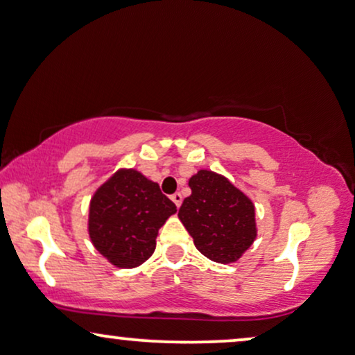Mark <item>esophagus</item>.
I'll use <instances>...</instances> for the list:
<instances>
[{"instance_id":"34e87169","label":"esophagus","mask_w":355,"mask_h":355,"mask_svg":"<svg viewBox=\"0 0 355 355\" xmlns=\"http://www.w3.org/2000/svg\"><path fill=\"white\" fill-rule=\"evenodd\" d=\"M171 200L174 202V204H176V207L179 209V207H181V204H182V196L179 194V192H176V194L171 196Z\"/></svg>"}]
</instances>
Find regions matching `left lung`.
<instances>
[{
	"label": "left lung",
	"mask_w": 355,
	"mask_h": 355,
	"mask_svg": "<svg viewBox=\"0 0 355 355\" xmlns=\"http://www.w3.org/2000/svg\"><path fill=\"white\" fill-rule=\"evenodd\" d=\"M192 194L178 217L205 257L220 264L236 262L257 236L256 210L245 192L222 174L200 169L189 179Z\"/></svg>",
	"instance_id": "left-lung-1"
}]
</instances>
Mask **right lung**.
<instances>
[{
    "mask_svg": "<svg viewBox=\"0 0 355 355\" xmlns=\"http://www.w3.org/2000/svg\"><path fill=\"white\" fill-rule=\"evenodd\" d=\"M176 211L158 184L137 169L122 168L91 197L87 232L110 264L138 268L153 254L158 230Z\"/></svg>",
    "mask_w": 355,
    "mask_h": 355,
    "instance_id": "1",
    "label": "right lung"
}]
</instances>
